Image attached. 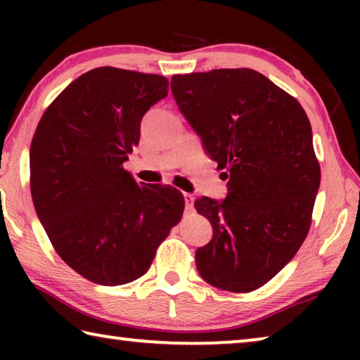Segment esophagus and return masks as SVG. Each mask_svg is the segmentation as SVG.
<instances>
[{"label": "esophagus", "mask_w": 360, "mask_h": 360, "mask_svg": "<svg viewBox=\"0 0 360 360\" xmlns=\"http://www.w3.org/2000/svg\"><path fill=\"white\" fill-rule=\"evenodd\" d=\"M184 202H186V210L192 211L193 210V202H195L193 195L192 193H184Z\"/></svg>", "instance_id": "esophagus-1"}]
</instances>
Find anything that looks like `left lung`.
I'll list each match as a JSON object with an SVG mask.
<instances>
[{
  "mask_svg": "<svg viewBox=\"0 0 360 360\" xmlns=\"http://www.w3.org/2000/svg\"><path fill=\"white\" fill-rule=\"evenodd\" d=\"M172 92L229 179L222 202H195L212 225L211 241L195 252L197 270L222 290L259 289L289 264L311 225L321 168L308 115L249 68L174 75Z\"/></svg>",
  "mask_w": 360,
  "mask_h": 360,
  "instance_id": "1",
  "label": "left lung"
}]
</instances>
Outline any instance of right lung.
I'll use <instances>...</instances> for the list:
<instances>
[{"instance_id":"1","label":"right lung","mask_w":360,"mask_h":360,"mask_svg":"<svg viewBox=\"0 0 360 360\" xmlns=\"http://www.w3.org/2000/svg\"><path fill=\"white\" fill-rule=\"evenodd\" d=\"M167 95V77L101 66L72 81L34 131L36 214L65 264L95 284L143 276L182 217L178 188L139 186L122 167L139 143L143 115Z\"/></svg>"}]
</instances>
